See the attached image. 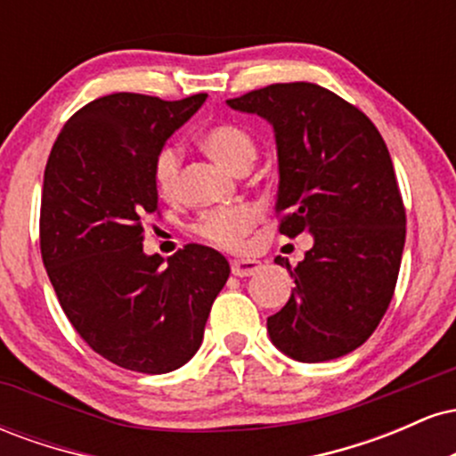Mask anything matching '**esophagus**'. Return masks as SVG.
Segmentation results:
<instances>
[{
  "mask_svg": "<svg viewBox=\"0 0 456 456\" xmlns=\"http://www.w3.org/2000/svg\"><path fill=\"white\" fill-rule=\"evenodd\" d=\"M261 270V264L255 259H233L232 261V274L233 276H253Z\"/></svg>",
  "mask_w": 456,
  "mask_h": 456,
  "instance_id": "34e87169",
  "label": "esophagus"
}]
</instances>
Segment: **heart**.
<instances>
[{
	"mask_svg": "<svg viewBox=\"0 0 456 456\" xmlns=\"http://www.w3.org/2000/svg\"><path fill=\"white\" fill-rule=\"evenodd\" d=\"M201 145L208 154L221 160L224 167L233 171L248 169L250 162L257 156V143L248 130L238 124H216L201 134ZM156 191L160 197H174L180 180V151L174 145L162 148L154 159L151 167ZM257 214L250 206L238 203V206H224L206 210L192 224V232L206 242L221 248H235L244 240V235L255 227Z\"/></svg>",
	"mask_w": 456,
	"mask_h": 456,
	"instance_id": "b5f03b06",
	"label": "heart"
}]
</instances>
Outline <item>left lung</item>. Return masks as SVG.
<instances>
[{"label":"left lung","mask_w":456,"mask_h":456,"mask_svg":"<svg viewBox=\"0 0 456 456\" xmlns=\"http://www.w3.org/2000/svg\"><path fill=\"white\" fill-rule=\"evenodd\" d=\"M274 128L279 232L313 235L296 287L268 317L272 343L297 362H326L379 326L399 279L405 208L388 148L358 107L315 83H274L232 98Z\"/></svg>","instance_id":"1"}]
</instances>
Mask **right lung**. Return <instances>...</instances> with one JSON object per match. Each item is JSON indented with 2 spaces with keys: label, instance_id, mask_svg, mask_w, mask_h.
I'll use <instances>...</instances> for the list:
<instances>
[{
  "label": "right lung",
  "instance_id": "right-lung-1",
  "mask_svg": "<svg viewBox=\"0 0 456 456\" xmlns=\"http://www.w3.org/2000/svg\"><path fill=\"white\" fill-rule=\"evenodd\" d=\"M206 98H96L68 119L46 160L40 253L57 300L94 352L137 373H169L197 354L229 279L210 246L186 244L167 265L143 253V218L159 210L156 154Z\"/></svg>",
  "mask_w": 456,
  "mask_h": 456
}]
</instances>
